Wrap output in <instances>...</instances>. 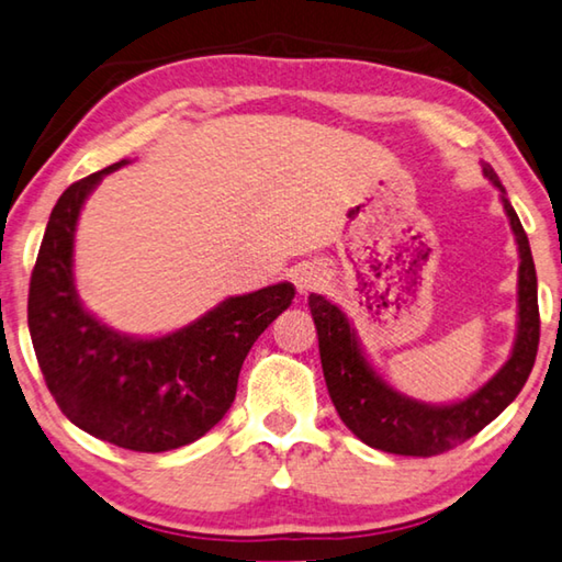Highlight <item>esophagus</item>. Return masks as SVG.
I'll use <instances>...</instances> for the list:
<instances>
[{"label":"esophagus","instance_id":"esophagus-1","mask_svg":"<svg viewBox=\"0 0 562 562\" xmlns=\"http://www.w3.org/2000/svg\"><path fill=\"white\" fill-rule=\"evenodd\" d=\"M291 279H293V283H296L299 293L314 291V289H318V283H321V276H318L314 266H299V269H293Z\"/></svg>","mask_w":562,"mask_h":562}]
</instances>
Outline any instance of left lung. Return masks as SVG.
Wrapping results in <instances>:
<instances>
[{
    "label": "left lung",
    "instance_id": "obj_1",
    "mask_svg": "<svg viewBox=\"0 0 562 562\" xmlns=\"http://www.w3.org/2000/svg\"><path fill=\"white\" fill-rule=\"evenodd\" d=\"M483 173L501 189L505 214L510 218L520 254L518 269V334L513 353L493 379L481 385L465 401L448 406H430L408 398L385 383L358 346L356 330L348 324L344 311L318 293L308 296V308L318 330V353L324 366V379L338 416L356 438L366 446L395 456L430 458L465 443L477 430L510 406L515 395L526 385L532 371L540 341L538 314V279L532 263L528 236L515 209L510 206L498 173L491 164H483Z\"/></svg>",
    "mask_w": 562,
    "mask_h": 562
}]
</instances>
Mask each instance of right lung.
Here are the masks:
<instances>
[{
    "instance_id": "1",
    "label": "right lung",
    "mask_w": 562,
    "mask_h": 562,
    "mask_svg": "<svg viewBox=\"0 0 562 562\" xmlns=\"http://www.w3.org/2000/svg\"><path fill=\"white\" fill-rule=\"evenodd\" d=\"M124 164L74 181L52 209L26 318L47 389L74 426L119 448L164 453L194 443L226 416L244 358L291 306L296 289L283 281L232 296L159 338L124 336L101 324L74 286V232L87 196Z\"/></svg>"
}]
</instances>
